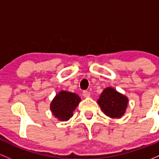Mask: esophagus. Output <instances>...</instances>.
Instances as JSON below:
<instances>
[{"instance_id": "34e87169", "label": "esophagus", "mask_w": 159, "mask_h": 159, "mask_svg": "<svg viewBox=\"0 0 159 159\" xmlns=\"http://www.w3.org/2000/svg\"><path fill=\"white\" fill-rule=\"evenodd\" d=\"M83 96H84L85 98H88V97H89V96H90V93H89V92H88V91H86V90H85V91L83 92Z\"/></svg>"}]
</instances>
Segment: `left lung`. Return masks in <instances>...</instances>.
Returning a JSON list of instances; mask_svg holds the SVG:
<instances>
[{"instance_id":"8db88e82","label":"left lung","mask_w":159,"mask_h":159,"mask_svg":"<svg viewBox=\"0 0 159 159\" xmlns=\"http://www.w3.org/2000/svg\"><path fill=\"white\" fill-rule=\"evenodd\" d=\"M97 102L105 115L119 119L125 114L129 99L112 87H107L101 93Z\"/></svg>"}]
</instances>
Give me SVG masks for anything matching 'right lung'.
I'll list each match as a JSON object with an SVG mask.
<instances>
[{
    "label": "right lung",
    "mask_w": 159,
    "mask_h": 159,
    "mask_svg": "<svg viewBox=\"0 0 159 159\" xmlns=\"http://www.w3.org/2000/svg\"><path fill=\"white\" fill-rule=\"evenodd\" d=\"M81 99L77 94L71 92H59L50 103L53 116L60 121H68L73 116V111L77 107Z\"/></svg>",
    "instance_id": "obj_1"
}]
</instances>
